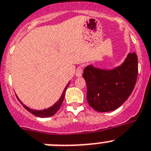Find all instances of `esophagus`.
<instances>
[{"label":"esophagus","instance_id":"esophagus-1","mask_svg":"<svg viewBox=\"0 0 151 151\" xmlns=\"http://www.w3.org/2000/svg\"><path fill=\"white\" fill-rule=\"evenodd\" d=\"M82 73H83V69H82V67L77 68L76 76L77 77H81L82 76Z\"/></svg>","mask_w":151,"mask_h":151}]
</instances>
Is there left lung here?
Wrapping results in <instances>:
<instances>
[{
	"label": "left lung",
	"mask_w": 151,
	"mask_h": 151,
	"mask_svg": "<svg viewBox=\"0 0 151 151\" xmlns=\"http://www.w3.org/2000/svg\"><path fill=\"white\" fill-rule=\"evenodd\" d=\"M87 100L97 112L116 110L132 94L138 76V57L129 53L120 66L104 69L89 65L83 71Z\"/></svg>",
	"instance_id": "8db88e82"
}]
</instances>
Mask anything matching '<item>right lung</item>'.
<instances>
[{
	"instance_id": "right-lung-1",
	"label": "right lung",
	"mask_w": 151,
	"mask_h": 151,
	"mask_svg": "<svg viewBox=\"0 0 151 151\" xmlns=\"http://www.w3.org/2000/svg\"><path fill=\"white\" fill-rule=\"evenodd\" d=\"M69 83H70V82H68V84L66 85V87H65V88H64L63 91V93H62V95H61V97H60V99L58 100V101H57L54 105H53V106H50V107H48L47 109H45V110H33V109H30V108L28 107L27 106H26L25 104H23L22 101L19 99L17 96V97L18 98L19 101L21 103V104H22V106L25 107V109H26V110H27L29 112H30L31 113H32L33 115L36 116L41 117V118L50 117V116H54V114H55V113L58 111V110H59L60 108L61 105H62V104H63V101L64 96H65V94H66V89H67L68 86H69Z\"/></svg>"
}]
</instances>
